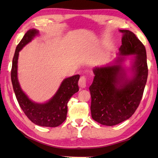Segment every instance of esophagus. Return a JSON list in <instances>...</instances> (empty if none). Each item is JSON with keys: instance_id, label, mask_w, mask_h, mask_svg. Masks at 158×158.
<instances>
[{"instance_id": "1", "label": "esophagus", "mask_w": 158, "mask_h": 158, "mask_svg": "<svg viewBox=\"0 0 158 158\" xmlns=\"http://www.w3.org/2000/svg\"><path fill=\"white\" fill-rule=\"evenodd\" d=\"M86 83H87V78L85 76H82L80 77V79L79 80V86L81 88H84L86 86Z\"/></svg>"}]
</instances>
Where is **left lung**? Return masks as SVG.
<instances>
[{"label": "left lung", "mask_w": 158, "mask_h": 158, "mask_svg": "<svg viewBox=\"0 0 158 158\" xmlns=\"http://www.w3.org/2000/svg\"><path fill=\"white\" fill-rule=\"evenodd\" d=\"M123 33L120 55L117 63L124 56L135 54L133 70L135 76L123 82V70L120 64L94 69L95 77L89 87L91 109L94 120L105 126H115L132 116L140 105L148 76L145 46L135 33L120 30Z\"/></svg>", "instance_id": "8db88e82"}]
</instances>
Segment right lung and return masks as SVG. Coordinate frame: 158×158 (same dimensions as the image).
<instances>
[{
	"label": "right lung",
	"instance_id": "obj_1",
	"mask_svg": "<svg viewBox=\"0 0 158 158\" xmlns=\"http://www.w3.org/2000/svg\"><path fill=\"white\" fill-rule=\"evenodd\" d=\"M38 33L35 29L29 30L16 47L11 71L13 88L20 107L32 123L40 126L57 127L66 120L67 104L74 94L79 91L80 75H74L64 80L55 96L45 104L35 103L28 99L22 92L18 80V60L19 52Z\"/></svg>",
	"mask_w": 158,
	"mask_h": 158
}]
</instances>
